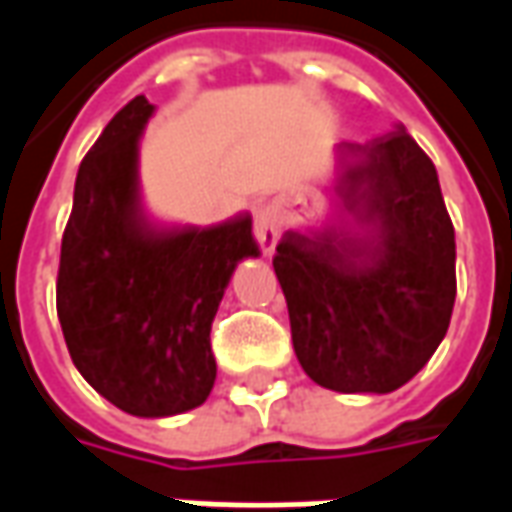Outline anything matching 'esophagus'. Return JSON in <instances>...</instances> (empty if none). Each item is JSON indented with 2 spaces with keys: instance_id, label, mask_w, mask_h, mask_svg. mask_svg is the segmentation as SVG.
I'll return each mask as SVG.
<instances>
[{
  "instance_id": "esophagus-1",
  "label": "esophagus",
  "mask_w": 512,
  "mask_h": 512,
  "mask_svg": "<svg viewBox=\"0 0 512 512\" xmlns=\"http://www.w3.org/2000/svg\"><path fill=\"white\" fill-rule=\"evenodd\" d=\"M255 238L260 249L271 255L274 252V244H277V216L271 211H260L255 219Z\"/></svg>"
}]
</instances>
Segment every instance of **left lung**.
<instances>
[{
  "mask_svg": "<svg viewBox=\"0 0 512 512\" xmlns=\"http://www.w3.org/2000/svg\"><path fill=\"white\" fill-rule=\"evenodd\" d=\"M345 147L362 230L285 233L274 271L304 373L334 392H392L447 334L455 230L436 167L406 128Z\"/></svg>",
  "mask_w": 512,
  "mask_h": 512,
  "instance_id": "left-lung-1",
  "label": "left lung"
}]
</instances>
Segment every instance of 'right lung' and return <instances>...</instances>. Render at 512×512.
I'll list each match as a JSON object with an SVG mask.
<instances>
[{
  "mask_svg": "<svg viewBox=\"0 0 512 512\" xmlns=\"http://www.w3.org/2000/svg\"><path fill=\"white\" fill-rule=\"evenodd\" d=\"M153 104L136 95L82 158L62 233L57 315L73 365L134 417L205 403L216 381L211 323L241 257L260 255L252 216L158 227L139 202V134Z\"/></svg>",
  "mask_w": 512,
  "mask_h": 512,
  "instance_id": "add662e5",
  "label": "right lung"
}]
</instances>
